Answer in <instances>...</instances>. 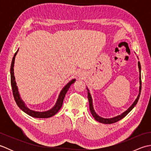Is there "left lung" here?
I'll list each match as a JSON object with an SVG mask.
<instances>
[{"label": "left lung", "mask_w": 151, "mask_h": 151, "mask_svg": "<svg viewBox=\"0 0 151 151\" xmlns=\"http://www.w3.org/2000/svg\"><path fill=\"white\" fill-rule=\"evenodd\" d=\"M138 67H139V84H140V86H139V95L137 97V99L135 100V101L134 102V103L132 104V106L128 109L127 110L125 111L124 112H123V114L118 115V116L116 117H114L113 118H110V119H104V118H102L100 116H99V115L95 113V111L93 109V102H92V98H91V96L89 93V89L87 88L88 89V100H89V110H90L91 113L93 115V117H94L96 121H97L99 122H100L101 123H104V124H112V123H116V122L119 121V120L122 119L123 117H124L126 115L129 113V112L132 110V109L134 108V106L136 105V104L137 103V102H138L139 100V96H140V93H141V90H142V79H141V65H140V63L139 62H138Z\"/></svg>", "instance_id": "left-lung-1"}]
</instances>
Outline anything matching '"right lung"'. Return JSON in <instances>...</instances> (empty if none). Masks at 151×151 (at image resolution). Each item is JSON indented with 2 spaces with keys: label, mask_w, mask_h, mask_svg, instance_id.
I'll use <instances>...</instances> for the list:
<instances>
[{
  "label": "right lung",
  "mask_w": 151,
  "mask_h": 151,
  "mask_svg": "<svg viewBox=\"0 0 151 151\" xmlns=\"http://www.w3.org/2000/svg\"><path fill=\"white\" fill-rule=\"evenodd\" d=\"M18 52V50H17L14 54V57H13L12 62L11 64V68H10V75H11V85H12V91H13V95H14V97L15 101L17 103L18 106L20 108L21 110L23 111L25 113L27 114L28 115H30V116L36 118H49L50 117H52L53 115H55L58 111L60 108H62V104H63V99L65 98V94L67 93V91H68L69 88H70V85L73 84L74 82H75V79H73L72 81H70L68 84H67L65 87H64L62 90L61 91L59 95L58 99L56 101V104L54 105V106L51 108L50 110L46 111H36L30 110L29 108L27 107V106H25L24 102L22 101V99L20 97V95H19V91H18V88L17 86H16V82H15V78L14 76V63H15V56Z\"/></svg>",
  "instance_id": "right-lung-1"
}]
</instances>
